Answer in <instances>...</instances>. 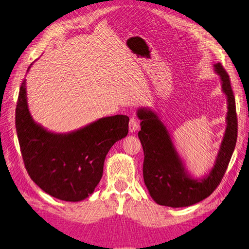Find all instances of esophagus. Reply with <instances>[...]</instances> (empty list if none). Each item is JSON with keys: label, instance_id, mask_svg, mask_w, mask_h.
Instances as JSON below:
<instances>
[{"label": "esophagus", "instance_id": "obj_1", "mask_svg": "<svg viewBox=\"0 0 249 249\" xmlns=\"http://www.w3.org/2000/svg\"><path fill=\"white\" fill-rule=\"evenodd\" d=\"M128 128H129L130 133H135L136 130H138V128H139L138 120L135 119V118H130L129 124H128Z\"/></svg>", "mask_w": 249, "mask_h": 249}]
</instances>
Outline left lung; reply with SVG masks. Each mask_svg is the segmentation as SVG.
<instances>
[{"mask_svg":"<svg viewBox=\"0 0 249 249\" xmlns=\"http://www.w3.org/2000/svg\"><path fill=\"white\" fill-rule=\"evenodd\" d=\"M220 77L222 92L227 97V127L212 169L201 178L189 173L166 126L158 113L148 108H139L141 121L138 137L144 153L143 180L155 203L174 208L187 207L211 196L225 175L237 139L235 99L230 77L220 63L213 65Z\"/></svg>","mask_w":249,"mask_h":249,"instance_id":"obj_1","label":"left lung"}]
</instances>
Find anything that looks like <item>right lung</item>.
Instances as JSON below:
<instances>
[{
  "mask_svg": "<svg viewBox=\"0 0 249 249\" xmlns=\"http://www.w3.org/2000/svg\"><path fill=\"white\" fill-rule=\"evenodd\" d=\"M128 122V116L118 114L69 133H53L32 119L26 80L19 90L16 130L24 166L44 192L61 201L80 202L95 191L107 154L127 136Z\"/></svg>",
  "mask_w": 249,
  "mask_h": 249,
  "instance_id": "add662e5",
  "label": "right lung"
}]
</instances>
